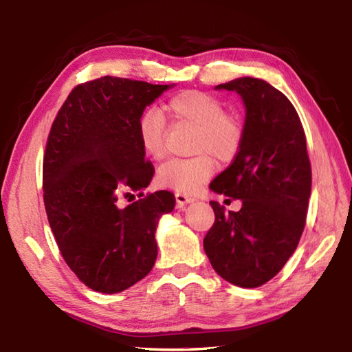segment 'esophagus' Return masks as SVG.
<instances>
[{"instance_id": "esophagus-1", "label": "esophagus", "mask_w": 352, "mask_h": 352, "mask_svg": "<svg viewBox=\"0 0 352 352\" xmlns=\"http://www.w3.org/2000/svg\"><path fill=\"white\" fill-rule=\"evenodd\" d=\"M175 200H177V205L180 206V208L186 206L188 204H192V201H194V199H190L189 195L183 194V192H177V194H175Z\"/></svg>"}]
</instances>
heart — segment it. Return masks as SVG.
<instances>
[{"mask_svg":"<svg viewBox=\"0 0 352 352\" xmlns=\"http://www.w3.org/2000/svg\"><path fill=\"white\" fill-rule=\"evenodd\" d=\"M168 110L180 121L197 127L194 152H201L190 158H172L160 166L158 183L164 188L194 194L214 172L212 153L220 162L234 157L242 144V124L239 119L225 113V107L211 94L201 91H183L172 96ZM140 146L148 158L160 160L166 152V119L157 109L141 113L136 124Z\"/></svg>","mask_w":352,"mask_h":352,"instance_id":"1","label":"heart"}]
</instances>
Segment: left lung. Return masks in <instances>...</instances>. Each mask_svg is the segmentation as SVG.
Here are the masks:
<instances>
[{
  "label": "left lung",
  "mask_w": 352,
  "mask_h": 352,
  "mask_svg": "<svg viewBox=\"0 0 352 352\" xmlns=\"http://www.w3.org/2000/svg\"><path fill=\"white\" fill-rule=\"evenodd\" d=\"M216 90L239 94L245 121L233 163L210 189L242 208L225 212L210 201L216 220L204 248L219 276L253 289L283 269L305 230L312 184L306 135L295 107L269 82L239 77Z\"/></svg>",
  "instance_id": "left-lung-1"
}]
</instances>
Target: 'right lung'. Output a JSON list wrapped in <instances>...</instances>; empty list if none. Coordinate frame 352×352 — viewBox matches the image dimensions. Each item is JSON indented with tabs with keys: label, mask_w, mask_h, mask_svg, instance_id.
Instances as JSON below:
<instances>
[{
	"label": "right lung",
	"mask_w": 352,
	"mask_h": 352,
	"mask_svg": "<svg viewBox=\"0 0 352 352\" xmlns=\"http://www.w3.org/2000/svg\"><path fill=\"white\" fill-rule=\"evenodd\" d=\"M172 87L104 76L76 87L51 127L43 158L47 220L69 269L100 294L132 287L157 261L155 231L174 210V194L157 190L126 208L118 201L152 180L136 124Z\"/></svg>",
	"instance_id": "add662e5"
}]
</instances>
